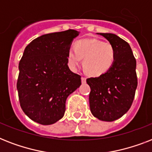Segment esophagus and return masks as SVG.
<instances>
[{
    "label": "esophagus",
    "mask_w": 152,
    "mask_h": 152,
    "mask_svg": "<svg viewBox=\"0 0 152 152\" xmlns=\"http://www.w3.org/2000/svg\"><path fill=\"white\" fill-rule=\"evenodd\" d=\"M86 80H87V79H86V77H83V76H82V77H81V81H82V83H86Z\"/></svg>",
    "instance_id": "1"
}]
</instances>
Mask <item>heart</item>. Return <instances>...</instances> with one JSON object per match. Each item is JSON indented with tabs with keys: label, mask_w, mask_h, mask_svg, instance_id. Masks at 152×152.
Here are the masks:
<instances>
[{
	"label": "heart",
	"mask_w": 152,
	"mask_h": 152,
	"mask_svg": "<svg viewBox=\"0 0 152 152\" xmlns=\"http://www.w3.org/2000/svg\"><path fill=\"white\" fill-rule=\"evenodd\" d=\"M69 67L76 70L83 59L85 71L92 76H101L110 71L115 61V50L109 42L98 39H86L76 42L75 49L67 53Z\"/></svg>",
	"instance_id": "b5f03b06"
}]
</instances>
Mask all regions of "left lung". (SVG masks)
Returning a JSON list of instances; mask_svg holds the SVG:
<instances>
[{"label": "left lung", "mask_w": 152, "mask_h": 152, "mask_svg": "<svg viewBox=\"0 0 152 152\" xmlns=\"http://www.w3.org/2000/svg\"><path fill=\"white\" fill-rule=\"evenodd\" d=\"M115 50V61L110 71L87 79L91 88L89 103L94 117L104 121L121 118L132 106L137 88V61L127 42L111 33H98Z\"/></svg>", "instance_id": "1"}]
</instances>
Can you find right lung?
I'll list each match as a JSON object with an SVG mask.
<instances>
[{
  "label": "right lung",
  "instance_id": "add662e5",
  "mask_svg": "<svg viewBox=\"0 0 152 152\" xmlns=\"http://www.w3.org/2000/svg\"><path fill=\"white\" fill-rule=\"evenodd\" d=\"M80 32L43 34L25 48L19 63L16 88L20 106L32 121L54 124L65 112V102L81 85V76L69 69L67 53Z\"/></svg>",
  "mask_w": 152,
  "mask_h": 152
}]
</instances>
